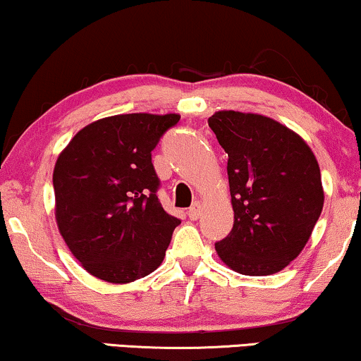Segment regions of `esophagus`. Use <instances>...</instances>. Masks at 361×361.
Returning <instances> with one entry per match:
<instances>
[{"instance_id": "obj_1", "label": "esophagus", "mask_w": 361, "mask_h": 361, "mask_svg": "<svg viewBox=\"0 0 361 361\" xmlns=\"http://www.w3.org/2000/svg\"><path fill=\"white\" fill-rule=\"evenodd\" d=\"M202 214V205L200 202H194V204L190 205V209L187 210V215H189L190 220H197Z\"/></svg>"}]
</instances>
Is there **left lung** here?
Wrapping results in <instances>:
<instances>
[{
	"mask_svg": "<svg viewBox=\"0 0 361 361\" xmlns=\"http://www.w3.org/2000/svg\"><path fill=\"white\" fill-rule=\"evenodd\" d=\"M209 126L228 154L235 212L216 253L240 274L278 273L298 258L322 212L317 159L302 137L271 118L219 111Z\"/></svg>",
	"mask_w": 361,
	"mask_h": 361,
	"instance_id": "1",
	"label": "left lung"
}]
</instances>
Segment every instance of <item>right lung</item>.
Returning a JSON list of instances; mask_svg holds the SVG:
<instances>
[{
    "instance_id": "obj_1",
    "label": "right lung",
    "mask_w": 361,
    "mask_h": 361,
    "mask_svg": "<svg viewBox=\"0 0 361 361\" xmlns=\"http://www.w3.org/2000/svg\"><path fill=\"white\" fill-rule=\"evenodd\" d=\"M180 116L131 113L77 133L54 169L56 219L68 250L106 283L145 278L164 259L179 219L162 209L152 154Z\"/></svg>"
}]
</instances>
